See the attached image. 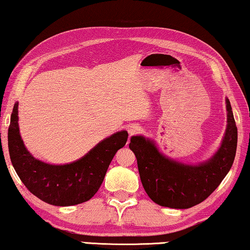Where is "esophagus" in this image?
<instances>
[{
	"label": "esophagus",
	"mask_w": 250,
	"mask_h": 250,
	"mask_svg": "<svg viewBox=\"0 0 250 250\" xmlns=\"http://www.w3.org/2000/svg\"><path fill=\"white\" fill-rule=\"evenodd\" d=\"M127 130H128L129 136H132V135H136V134L140 133L141 127H140V126H137V125H132V126H129Z\"/></svg>",
	"instance_id": "obj_1"
}]
</instances>
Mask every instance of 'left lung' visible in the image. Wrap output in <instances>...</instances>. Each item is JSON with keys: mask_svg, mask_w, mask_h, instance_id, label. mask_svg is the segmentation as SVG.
<instances>
[{"mask_svg": "<svg viewBox=\"0 0 250 250\" xmlns=\"http://www.w3.org/2000/svg\"><path fill=\"white\" fill-rule=\"evenodd\" d=\"M227 128L218 151L208 161L197 165L171 160L161 153L151 140L132 136L129 148L137 160L145 192L157 205L188 209L206 200L217 189L232 167L237 149V126L229 99Z\"/></svg>", "mask_w": 250, "mask_h": 250, "instance_id": "8db88e82", "label": "left lung"}]
</instances>
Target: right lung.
<instances>
[{"label": "right lung", "instance_id": "obj_1", "mask_svg": "<svg viewBox=\"0 0 250 250\" xmlns=\"http://www.w3.org/2000/svg\"><path fill=\"white\" fill-rule=\"evenodd\" d=\"M18 106L15 103L11 115L7 144L11 162L26 189L40 200L58 207L79 205L93 198L113 157L127 142V132L121 130L105 138L75 162L49 164L33 157L23 144Z\"/></svg>", "mask_w": 250, "mask_h": 250}]
</instances>
